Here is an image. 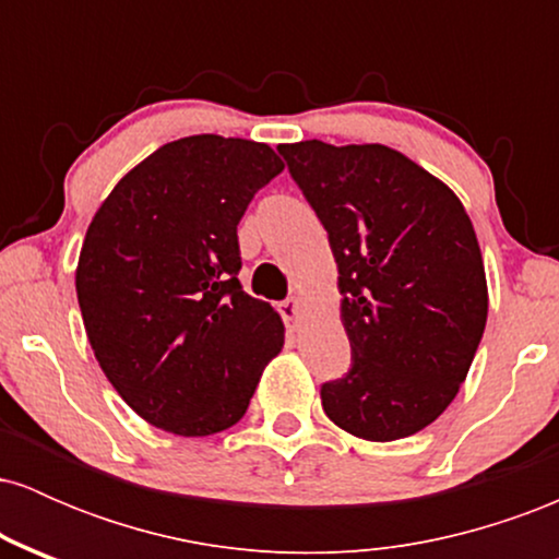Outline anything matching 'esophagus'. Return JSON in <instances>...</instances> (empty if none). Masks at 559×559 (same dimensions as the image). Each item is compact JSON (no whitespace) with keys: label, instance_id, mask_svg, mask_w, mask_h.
<instances>
[{"label":"esophagus","instance_id":"esophagus-1","mask_svg":"<svg viewBox=\"0 0 559 559\" xmlns=\"http://www.w3.org/2000/svg\"><path fill=\"white\" fill-rule=\"evenodd\" d=\"M278 312H281V318H284L288 333H294L299 329V299L297 297H288L281 301Z\"/></svg>","mask_w":559,"mask_h":559}]
</instances>
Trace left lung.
<instances>
[{"label": "left lung", "instance_id": "1", "mask_svg": "<svg viewBox=\"0 0 559 559\" xmlns=\"http://www.w3.org/2000/svg\"><path fill=\"white\" fill-rule=\"evenodd\" d=\"M329 230L349 370L320 386L325 415L368 441L433 423L463 386L486 329L484 260L463 202L381 144H281Z\"/></svg>", "mask_w": 559, "mask_h": 559}]
</instances>
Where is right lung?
Masks as SVG:
<instances>
[{"label":"right lung","instance_id":"1","mask_svg":"<svg viewBox=\"0 0 559 559\" xmlns=\"http://www.w3.org/2000/svg\"><path fill=\"white\" fill-rule=\"evenodd\" d=\"M284 170L267 144L186 136L120 178L83 241L88 342L128 407L178 436L243 418L284 323L239 284L236 226Z\"/></svg>","mask_w":559,"mask_h":559}]
</instances>
